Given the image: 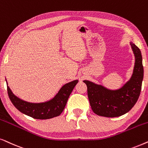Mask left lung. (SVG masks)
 Instances as JSON below:
<instances>
[{
	"mask_svg": "<svg viewBox=\"0 0 148 148\" xmlns=\"http://www.w3.org/2000/svg\"><path fill=\"white\" fill-rule=\"evenodd\" d=\"M135 56V64L131 80L123 87L110 90L101 85L84 80L87 86L90 107L95 114L101 116H121L131 110L139 99L143 78V66L141 51L131 43Z\"/></svg>",
	"mask_w": 148,
	"mask_h": 148,
	"instance_id": "left-lung-1",
	"label": "left lung"
}]
</instances>
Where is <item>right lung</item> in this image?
<instances>
[{"label": "right lung", "instance_id": "right-lung-1", "mask_svg": "<svg viewBox=\"0 0 148 148\" xmlns=\"http://www.w3.org/2000/svg\"><path fill=\"white\" fill-rule=\"evenodd\" d=\"M78 80L69 82L62 86L53 99L45 103H32L19 99L7 85V92L13 106L21 113L36 119H49L58 116L64 111L69 96L77 84Z\"/></svg>", "mask_w": 148, "mask_h": 148}]
</instances>
